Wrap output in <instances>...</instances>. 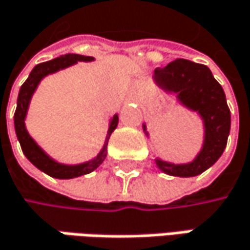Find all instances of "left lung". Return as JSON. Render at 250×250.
Returning a JSON list of instances; mask_svg holds the SVG:
<instances>
[{
  "instance_id": "1",
  "label": "left lung",
  "mask_w": 250,
  "mask_h": 250,
  "mask_svg": "<svg viewBox=\"0 0 250 250\" xmlns=\"http://www.w3.org/2000/svg\"><path fill=\"white\" fill-rule=\"evenodd\" d=\"M154 81L164 90L177 93L184 106L198 111L205 125L204 147L192 163L175 166L157 160V166L174 177H195L213 166L227 147L230 111L224 89L205 65L187 59H177L166 67H157ZM143 127L146 131V125Z\"/></svg>"
}]
</instances>
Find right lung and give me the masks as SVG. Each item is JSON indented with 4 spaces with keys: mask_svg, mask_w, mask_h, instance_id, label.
<instances>
[{
    "mask_svg": "<svg viewBox=\"0 0 250 250\" xmlns=\"http://www.w3.org/2000/svg\"><path fill=\"white\" fill-rule=\"evenodd\" d=\"M83 61V62H90L93 61L92 56H83V55H78V53H67L63 56H59L56 59H52L49 62H43L39 63L37 66L32 69V72L29 73L28 79L23 82V84L20 89L18 93V100H17V110L14 114V125H15V133L18 141L21 144L25 157L41 171H43L45 174L51 175L53 178H61V180H67V178H75L79 175H84L92 172L93 169H96L106 158L107 154V141L110 134L114 131V128L117 127L119 123V116L114 114L111 119L110 125H109V131H107V137H106V143L102 148V151L97 154L95 160L83 163L79 166H65V164H59L56 161H53L52 158H49L48 155L45 154L39 147L37 146V143L31 139V136L28 134L26 128H25V116L28 111V106L31 102V97L34 95L37 86L39 84V82L42 78H45L46 75L58 72L61 69L75 65L76 62Z\"/></svg>",
    "mask_w": 250,
    "mask_h": 250,
    "instance_id": "obj_1",
    "label": "right lung"
}]
</instances>
